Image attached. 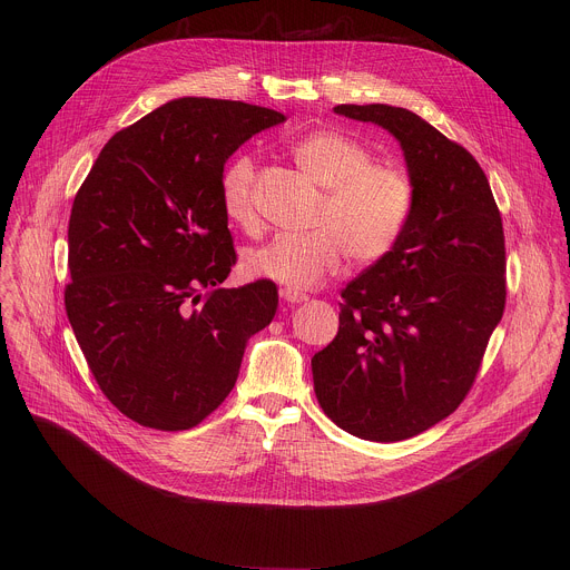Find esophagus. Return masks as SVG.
Returning <instances> with one entry per match:
<instances>
[{"instance_id":"esophagus-1","label":"esophagus","mask_w":570,"mask_h":570,"mask_svg":"<svg viewBox=\"0 0 570 570\" xmlns=\"http://www.w3.org/2000/svg\"><path fill=\"white\" fill-rule=\"evenodd\" d=\"M282 297H284L288 304H299V302H306V299H308L306 293H297V291H291V288H284V291H282Z\"/></svg>"}]
</instances>
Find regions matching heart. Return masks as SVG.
<instances>
[{"label": "heart", "mask_w": 570, "mask_h": 570, "mask_svg": "<svg viewBox=\"0 0 570 570\" xmlns=\"http://www.w3.org/2000/svg\"><path fill=\"white\" fill-rule=\"evenodd\" d=\"M302 174L322 189L311 232L279 234L243 255V271L291 291H311L327 282L347 255L356 266L385 259L411 223L417 185L394 161H372L358 139L338 130H313L291 144ZM257 167L236 155L220 176L225 216L246 232L259 229L255 205Z\"/></svg>", "instance_id": "obj_1"}]
</instances>
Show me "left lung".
<instances>
[{
    "instance_id": "1",
    "label": "left lung",
    "mask_w": 570,
    "mask_h": 570,
    "mask_svg": "<svg viewBox=\"0 0 570 570\" xmlns=\"http://www.w3.org/2000/svg\"><path fill=\"white\" fill-rule=\"evenodd\" d=\"M392 132L417 185L392 253L352 279L336 338L311 358L320 409L372 442L415 438L464 401L505 308V234L475 157L420 115L336 106Z\"/></svg>"
}]
</instances>
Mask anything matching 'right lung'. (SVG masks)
<instances>
[{
  "mask_svg": "<svg viewBox=\"0 0 570 570\" xmlns=\"http://www.w3.org/2000/svg\"><path fill=\"white\" fill-rule=\"evenodd\" d=\"M284 119L243 101H169L112 135L73 198L65 311L101 392L141 426H198L275 317L273 282L220 288L236 264L220 176Z\"/></svg>",
  "mask_w": 570,
  "mask_h": 570,
  "instance_id": "add662e5",
  "label": "right lung"
}]
</instances>
